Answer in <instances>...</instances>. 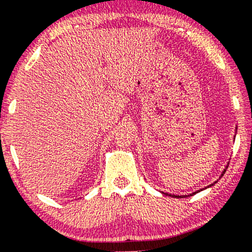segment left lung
I'll list each match as a JSON object with an SVG mask.
<instances>
[{
	"label": "left lung",
	"mask_w": 252,
	"mask_h": 252,
	"mask_svg": "<svg viewBox=\"0 0 252 252\" xmlns=\"http://www.w3.org/2000/svg\"><path fill=\"white\" fill-rule=\"evenodd\" d=\"M227 168V167H226ZM226 168H225V170H224V172H223V174L225 173V171H226ZM222 174V175H223ZM217 182V181H216ZM213 185H210L209 187H212ZM164 193V192H163ZM165 194H167V196H171V197H176V198H185V197H187V196H175V194H168V193H165ZM190 196H192V194H190Z\"/></svg>",
	"instance_id": "8db88e82"
}]
</instances>
